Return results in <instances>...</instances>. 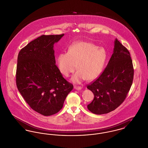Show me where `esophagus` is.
Segmentation results:
<instances>
[{"instance_id":"obj_1","label":"esophagus","mask_w":148,"mask_h":148,"mask_svg":"<svg viewBox=\"0 0 148 148\" xmlns=\"http://www.w3.org/2000/svg\"><path fill=\"white\" fill-rule=\"evenodd\" d=\"M74 89H76V90H81L82 89V88L81 86H75Z\"/></svg>"}]
</instances>
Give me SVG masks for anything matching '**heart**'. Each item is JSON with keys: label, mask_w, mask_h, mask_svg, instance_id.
I'll return each instance as SVG.
<instances>
[{"label": "heart", "mask_w": 148, "mask_h": 148, "mask_svg": "<svg viewBox=\"0 0 148 148\" xmlns=\"http://www.w3.org/2000/svg\"><path fill=\"white\" fill-rule=\"evenodd\" d=\"M107 58V51L104 48L80 41L73 44L69 53H60L57 64L59 71L66 77L74 72L77 67L78 71L72 80L79 83L85 79L91 81L97 78L104 69Z\"/></svg>", "instance_id": "heart-1"}]
</instances>
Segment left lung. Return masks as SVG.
Wrapping results in <instances>:
<instances>
[{
    "label": "left lung",
    "instance_id": "1",
    "mask_svg": "<svg viewBox=\"0 0 148 148\" xmlns=\"http://www.w3.org/2000/svg\"><path fill=\"white\" fill-rule=\"evenodd\" d=\"M134 73L130 52L116 39L113 53L107 67L97 79L87 85L94 95L88 109L94 114H102L117 108L127 97Z\"/></svg>",
    "mask_w": 148,
    "mask_h": 148
}]
</instances>
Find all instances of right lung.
<instances>
[{
    "mask_svg": "<svg viewBox=\"0 0 148 148\" xmlns=\"http://www.w3.org/2000/svg\"><path fill=\"white\" fill-rule=\"evenodd\" d=\"M63 35H42L23 48L18 56L17 89L30 107L45 116L58 113L73 88L56 65L53 45Z\"/></svg>",
    "mask_w": 148,
    "mask_h": 148,
    "instance_id": "obj_1",
    "label": "right lung"
}]
</instances>
